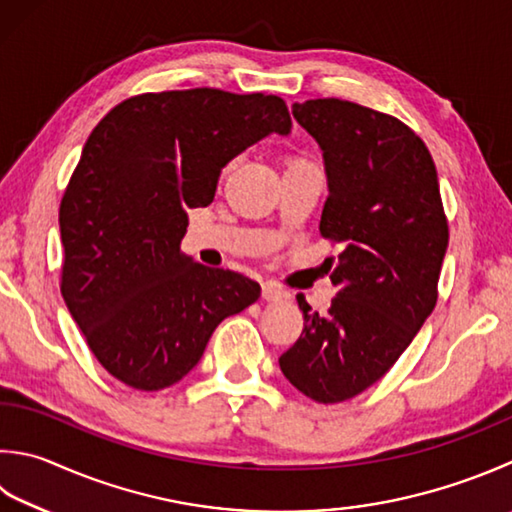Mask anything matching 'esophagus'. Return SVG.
<instances>
[{
  "label": "esophagus",
  "mask_w": 512,
  "mask_h": 512,
  "mask_svg": "<svg viewBox=\"0 0 512 512\" xmlns=\"http://www.w3.org/2000/svg\"><path fill=\"white\" fill-rule=\"evenodd\" d=\"M263 298H265V301H269V303L283 301L285 292H283V289H278L274 283H265L263 285Z\"/></svg>",
  "instance_id": "1"
}]
</instances>
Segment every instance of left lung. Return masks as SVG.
Listing matches in <instances>:
<instances>
[{
    "instance_id": "8db88e82",
    "label": "left lung",
    "mask_w": 512,
    "mask_h": 512,
    "mask_svg": "<svg viewBox=\"0 0 512 512\" xmlns=\"http://www.w3.org/2000/svg\"><path fill=\"white\" fill-rule=\"evenodd\" d=\"M292 113L323 151L318 229L343 252L325 316L296 296L305 327L278 363L305 397L341 403L379 381L435 310L448 220L430 151L401 120L336 98Z\"/></svg>"
}]
</instances>
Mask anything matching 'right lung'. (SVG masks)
<instances>
[{
	"label": "right lung",
	"instance_id": "obj_1",
	"mask_svg": "<svg viewBox=\"0 0 512 512\" xmlns=\"http://www.w3.org/2000/svg\"><path fill=\"white\" fill-rule=\"evenodd\" d=\"M292 118L278 95L220 89L142 93L91 131L60 205L62 296L95 359L156 392L196 368L220 321L260 285L180 252L187 209L207 207L220 171Z\"/></svg>",
	"mask_w": 512,
	"mask_h": 512
}]
</instances>
